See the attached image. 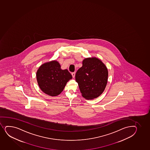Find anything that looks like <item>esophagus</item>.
Returning a JSON list of instances; mask_svg holds the SVG:
<instances>
[{
    "instance_id": "1",
    "label": "esophagus",
    "mask_w": 150,
    "mask_h": 150,
    "mask_svg": "<svg viewBox=\"0 0 150 150\" xmlns=\"http://www.w3.org/2000/svg\"><path fill=\"white\" fill-rule=\"evenodd\" d=\"M71 74H72V75L73 77H75V72H72L71 73Z\"/></svg>"
}]
</instances>
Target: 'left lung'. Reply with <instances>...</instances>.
<instances>
[{
  "instance_id": "1",
  "label": "left lung",
  "mask_w": 150,
  "mask_h": 150,
  "mask_svg": "<svg viewBox=\"0 0 150 150\" xmlns=\"http://www.w3.org/2000/svg\"><path fill=\"white\" fill-rule=\"evenodd\" d=\"M78 70L75 79L82 96L87 100L99 97L106 87L108 70L103 62L96 57L87 58Z\"/></svg>"
}]
</instances>
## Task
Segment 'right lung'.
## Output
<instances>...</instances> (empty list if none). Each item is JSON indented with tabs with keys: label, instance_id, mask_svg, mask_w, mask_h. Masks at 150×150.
<instances>
[{
	"label": "right lung",
	"instance_id": "1",
	"mask_svg": "<svg viewBox=\"0 0 150 150\" xmlns=\"http://www.w3.org/2000/svg\"><path fill=\"white\" fill-rule=\"evenodd\" d=\"M58 61L53 60L42 64L37 72L39 87L50 96H57L62 92L72 76L67 69L62 70Z\"/></svg>",
	"mask_w": 150,
	"mask_h": 150
}]
</instances>
